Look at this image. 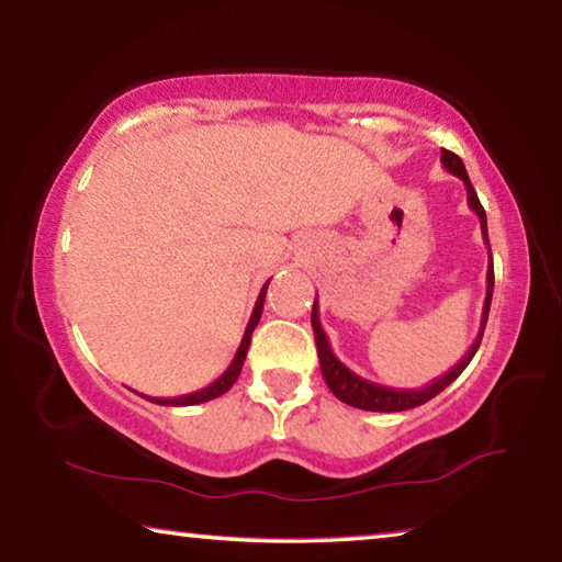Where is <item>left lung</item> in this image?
I'll return each instance as SVG.
<instances>
[{
    "label": "left lung",
    "mask_w": 562,
    "mask_h": 562,
    "mask_svg": "<svg viewBox=\"0 0 562 562\" xmlns=\"http://www.w3.org/2000/svg\"><path fill=\"white\" fill-rule=\"evenodd\" d=\"M441 164L443 168L453 173L456 178H461L465 183V195H469V205L471 211L479 215L481 221V231H483V240L488 243V225H486V211H483V205L479 203V195H475V190L469 180V173H465V166L463 160L451 154V150H441ZM491 250V247H488ZM491 297H493V268L488 270V288H486V302H483V317H481V331L479 337L473 339V345L469 349V355H465L459 364H456L449 374H443L441 379H436V382L426 384L422 389H392V386H382V384H374L369 382V379L359 376L351 372L347 364H341L337 359L335 351L329 347V339L325 335V329L319 325V307H317V300L312 304V329H315V341H317V357H319V369H322V376H325V382L329 386V392L335 394L339 402H345L355 408H364V412H384V414H392V412H406V408H414V406H422L434 398L436 394H441L446 386H449L456 376H459L465 367H469V361L473 359L475 351L481 347V337H483V329H486V322H488V312H491Z\"/></svg>",
    "instance_id": "1"
}]
</instances>
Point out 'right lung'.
Returning <instances> with one entry per match:
<instances>
[{"instance_id":"right-lung-1","label":"right lung","mask_w":562,"mask_h":562,"mask_svg":"<svg viewBox=\"0 0 562 562\" xmlns=\"http://www.w3.org/2000/svg\"><path fill=\"white\" fill-rule=\"evenodd\" d=\"M268 284H270V280L262 284L260 297H258V302H255V310H252V315H250V322H247L243 341H240V347H237V351H235L231 367H227L225 372L217 376L211 386L201 389V392H193V394H188V396H176V398H150V402H156L160 406H193V404H203V402H211V398L223 396L227 389H231L237 382V376H240L243 361L247 357V347H250L252 331H255V327H258L260 315H262V304H265V294H268Z\"/></svg>"}]
</instances>
